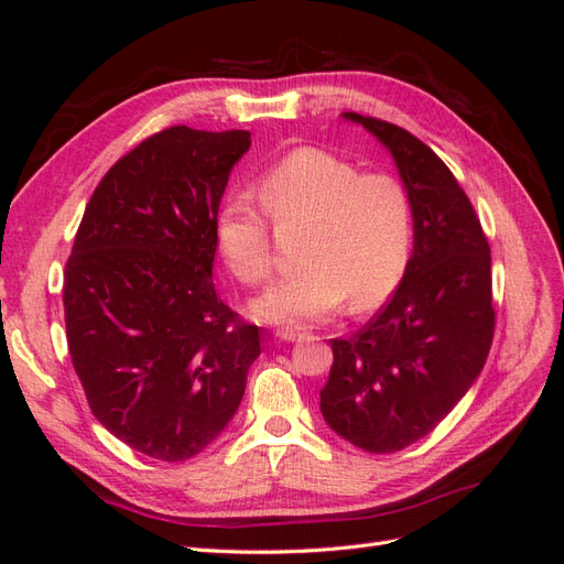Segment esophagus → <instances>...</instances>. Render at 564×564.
<instances>
[{
  "label": "esophagus",
  "instance_id": "obj_1",
  "mask_svg": "<svg viewBox=\"0 0 564 564\" xmlns=\"http://www.w3.org/2000/svg\"><path fill=\"white\" fill-rule=\"evenodd\" d=\"M305 334L303 327H292V324H286V327H280L278 332H275V336L280 338V340H301Z\"/></svg>",
  "mask_w": 564,
  "mask_h": 564
}]
</instances>
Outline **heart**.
I'll use <instances>...</instances> for the list:
<instances>
[{
  "label": "heart",
  "instance_id": "1",
  "mask_svg": "<svg viewBox=\"0 0 564 564\" xmlns=\"http://www.w3.org/2000/svg\"><path fill=\"white\" fill-rule=\"evenodd\" d=\"M259 197L263 210L247 197H228L214 232L232 275L261 284L270 272L267 218L280 228L305 226L303 265L256 301L261 317L319 319L346 299L355 311H369L395 292L414 235L412 197L398 176L360 174L327 150L299 148L259 178Z\"/></svg>",
  "mask_w": 564,
  "mask_h": 564
}]
</instances>
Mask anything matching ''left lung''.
<instances>
[{
	"instance_id": "1",
	"label": "left lung",
	"mask_w": 564,
	"mask_h": 564,
	"mask_svg": "<svg viewBox=\"0 0 564 564\" xmlns=\"http://www.w3.org/2000/svg\"><path fill=\"white\" fill-rule=\"evenodd\" d=\"M390 150L414 207V251L395 294L350 338H332L319 390L329 429L369 454L429 435L480 377L494 338L491 253L449 166L406 129L344 112Z\"/></svg>"
}]
</instances>
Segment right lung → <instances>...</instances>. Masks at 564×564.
<instances>
[{"mask_svg":"<svg viewBox=\"0 0 564 564\" xmlns=\"http://www.w3.org/2000/svg\"><path fill=\"white\" fill-rule=\"evenodd\" d=\"M251 133L169 127L100 178L65 263L67 350L98 423L185 460L226 429L261 327L220 301L214 220Z\"/></svg>","mask_w":564,"mask_h":564,"instance_id":"1","label":"right lung"}]
</instances>
